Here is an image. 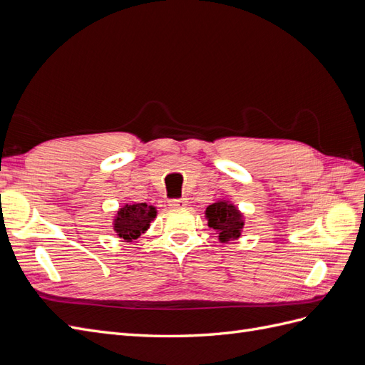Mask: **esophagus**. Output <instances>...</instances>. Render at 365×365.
Returning a JSON list of instances; mask_svg holds the SVG:
<instances>
[{"instance_id":"1","label":"esophagus","mask_w":365,"mask_h":365,"mask_svg":"<svg viewBox=\"0 0 365 365\" xmlns=\"http://www.w3.org/2000/svg\"><path fill=\"white\" fill-rule=\"evenodd\" d=\"M169 207L173 208V210H181V208H185L187 207V200H170L169 201Z\"/></svg>"}]
</instances>
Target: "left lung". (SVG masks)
<instances>
[{"label": "left lung", "instance_id": "obj_1", "mask_svg": "<svg viewBox=\"0 0 365 365\" xmlns=\"http://www.w3.org/2000/svg\"><path fill=\"white\" fill-rule=\"evenodd\" d=\"M205 219L208 220V227L213 228L219 235V242H222V244L237 240L245 225L244 213L235 205V202L225 200V197L207 205Z\"/></svg>", "mask_w": 365, "mask_h": 365}]
</instances>
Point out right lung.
<instances>
[{"label": "right lung", "instance_id": "right-lung-1", "mask_svg": "<svg viewBox=\"0 0 365 365\" xmlns=\"http://www.w3.org/2000/svg\"><path fill=\"white\" fill-rule=\"evenodd\" d=\"M157 208L146 202H132L117 210L113 220V227L121 240L132 242L145 235L150 222L157 217Z\"/></svg>", "mask_w": 365, "mask_h": 365}]
</instances>
